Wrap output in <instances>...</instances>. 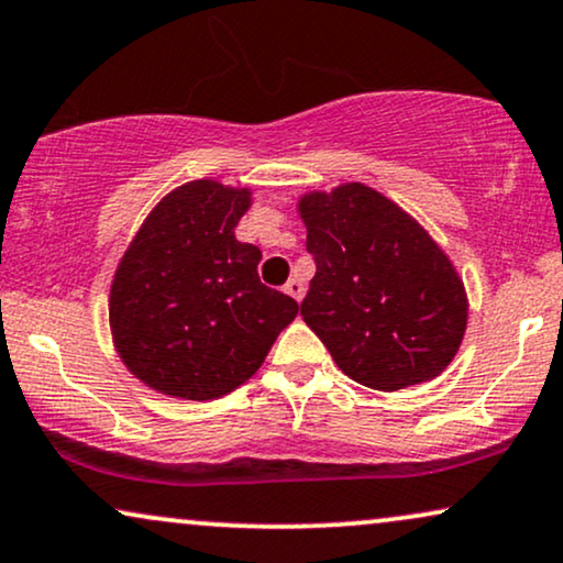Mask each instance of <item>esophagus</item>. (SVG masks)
<instances>
[{
	"label": "esophagus",
	"instance_id": "obj_1",
	"mask_svg": "<svg viewBox=\"0 0 563 563\" xmlns=\"http://www.w3.org/2000/svg\"><path fill=\"white\" fill-rule=\"evenodd\" d=\"M284 291H287V295H289V297H295V299H297V302H299V299H302V297H305V284H302V282H299V279H297V276H291V279H289L287 284H284Z\"/></svg>",
	"mask_w": 563,
	"mask_h": 563
}]
</instances>
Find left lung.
Returning a JSON list of instances; mask_svg holds the SVG:
<instances>
[{
  "instance_id": "8db88e82",
  "label": "left lung",
  "mask_w": 563,
  "mask_h": 563,
  "mask_svg": "<svg viewBox=\"0 0 563 563\" xmlns=\"http://www.w3.org/2000/svg\"><path fill=\"white\" fill-rule=\"evenodd\" d=\"M299 214L316 261L299 316L333 362L375 390L440 375L463 341L468 299L427 230L362 184L302 196Z\"/></svg>"
}]
</instances>
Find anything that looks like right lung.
Wrapping results in <instances>:
<instances>
[{"label":"right lung","mask_w":563,"mask_h":563,"mask_svg":"<svg viewBox=\"0 0 563 563\" xmlns=\"http://www.w3.org/2000/svg\"><path fill=\"white\" fill-rule=\"evenodd\" d=\"M247 207V188L191 180L150 211L115 268L113 344L165 396H228L297 316L295 299L261 284L258 247L235 238Z\"/></svg>","instance_id":"right-lung-1"}]
</instances>
